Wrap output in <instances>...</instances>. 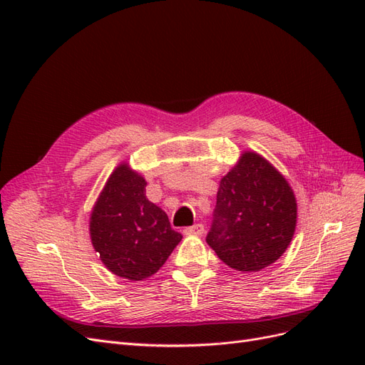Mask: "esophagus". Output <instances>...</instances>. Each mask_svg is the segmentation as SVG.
Segmentation results:
<instances>
[{
  "label": "esophagus",
  "mask_w": 365,
  "mask_h": 365,
  "mask_svg": "<svg viewBox=\"0 0 365 365\" xmlns=\"http://www.w3.org/2000/svg\"><path fill=\"white\" fill-rule=\"evenodd\" d=\"M204 233V225L202 224H196L193 227H187L184 230L185 236H201Z\"/></svg>",
  "instance_id": "esophagus-1"
}]
</instances>
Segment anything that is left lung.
<instances>
[{
  "label": "left lung",
  "mask_w": 365,
  "mask_h": 365,
  "mask_svg": "<svg viewBox=\"0 0 365 365\" xmlns=\"http://www.w3.org/2000/svg\"><path fill=\"white\" fill-rule=\"evenodd\" d=\"M297 200L288 180L254 150H244L219 181L207 244L230 268L257 272L288 250Z\"/></svg>",
  "instance_id": "1"
}]
</instances>
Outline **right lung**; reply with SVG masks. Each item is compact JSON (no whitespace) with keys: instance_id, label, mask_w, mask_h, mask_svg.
I'll use <instances>...</instances> for the list:
<instances>
[{"instance_id":"right-lung-1","label":"right lung","mask_w":365,"mask_h":365,"mask_svg":"<svg viewBox=\"0 0 365 365\" xmlns=\"http://www.w3.org/2000/svg\"><path fill=\"white\" fill-rule=\"evenodd\" d=\"M146 184L128 161H121L98 193L88 225L106 269L130 282L155 274L182 239L164 210L146 197Z\"/></svg>"}]
</instances>
